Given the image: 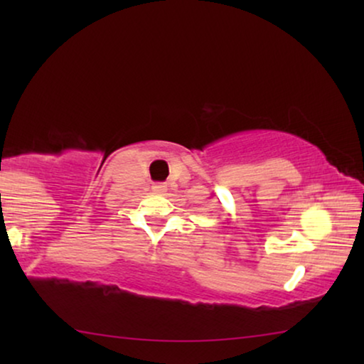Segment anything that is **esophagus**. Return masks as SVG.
<instances>
[{"instance_id": "34e87169", "label": "esophagus", "mask_w": 364, "mask_h": 364, "mask_svg": "<svg viewBox=\"0 0 364 364\" xmlns=\"http://www.w3.org/2000/svg\"><path fill=\"white\" fill-rule=\"evenodd\" d=\"M152 191L154 192H159V193H164V192L167 191V187H166V183H154Z\"/></svg>"}]
</instances>
